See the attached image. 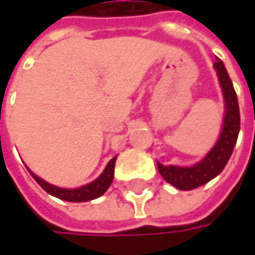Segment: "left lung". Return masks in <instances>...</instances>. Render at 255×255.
Wrapping results in <instances>:
<instances>
[{"label":"left lung","mask_w":255,"mask_h":255,"mask_svg":"<svg viewBox=\"0 0 255 255\" xmlns=\"http://www.w3.org/2000/svg\"><path fill=\"white\" fill-rule=\"evenodd\" d=\"M214 69L219 78L224 99L223 126L216 144L200 162L191 166H163L162 163L157 162V170L162 174L163 179L179 190L197 189L219 176L226 167L237 143L240 132V109L237 95L223 61L217 59L214 62Z\"/></svg>","instance_id":"obj_1"}]
</instances>
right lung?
<instances>
[{
    "mask_svg": "<svg viewBox=\"0 0 255 255\" xmlns=\"http://www.w3.org/2000/svg\"><path fill=\"white\" fill-rule=\"evenodd\" d=\"M116 157L115 156L113 159L109 160V163L106 164L105 170L101 173V176L98 179H95L91 183L85 184V186H81V187H76V189H64V187H58V186H54L48 181H45L44 179H41L39 176H36L35 173L29 170L28 167V171L31 173V176L34 177L35 181L44 189L46 193H49L51 196L54 197H58L61 200L65 201H72V203H82V201H89L93 200V199H98L101 197L105 191L109 189V186L112 184L113 181V174H115V163H116Z\"/></svg>",
    "mask_w": 255,
    "mask_h": 255,
    "instance_id": "right-lung-1",
    "label": "right lung"
}]
</instances>
